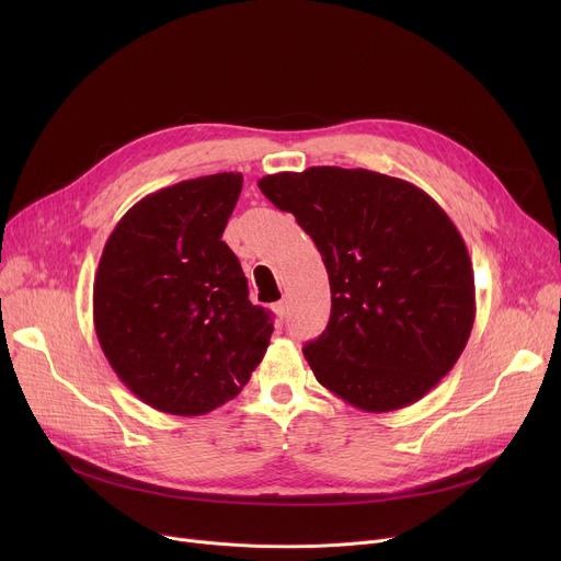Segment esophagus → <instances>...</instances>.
Wrapping results in <instances>:
<instances>
[{
  "instance_id": "obj_1",
  "label": "esophagus",
  "mask_w": 561,
  "mask_h": 561,
  "mask_svg": "<svg viewBox=\"0 0 561 561\" xmlns=\"http://www.w3.org/2000/svg\"><path fill=\"white\" fill-rule=\"evenodd\" d=\"M286 311H288V302L286 300H279L277 305H273V313L277 316V320H282L286 316Z\"/></svg>"
}]
</instances>
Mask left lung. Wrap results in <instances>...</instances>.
<instances>
[{
	"label": "left lung",
	"mask_w": 561,
	"mask_h": 561,
	"mask_svg": "<svg viewBox=\"0 0 561 561\" xmlns=\"http://www.w3.org/2000/svg\"><path fill=\"white\" fill-rule=\"evenodd\" d=\"M259 188L296 216L330 275V322L302 347L320 385L370 414L430 393L476 320L473 263L448 214L364 168L265 174Z\"/></svg>",
	"instance_id": "obj_1"
}]
</instances>
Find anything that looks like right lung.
<instances>
[{
    "instance_id": "obj_1",
    "label": "right lung",
    "mask_w": 561,
    "mask_h": 561,
    "mask_svg": "<svg viewBox=\"0 0 561 561\" xmlns=\"http://www.w3.org/2000/svg\"><path fill=\"white\" fill-rule=\"evenodd\" d=\"M243 188L218 172L136 202L104 245L93 320L123 385L163 414L202 416L236 398L271 343L222 231Z\"/></svg>"
}]
</instances>
